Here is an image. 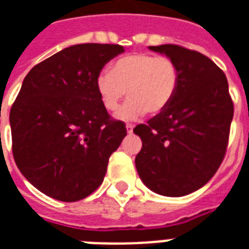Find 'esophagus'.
I'll list each match as a JSON object with an SVG mask.
<instances>
[{
    "mask_svg": "<svg viewBox=\"0 0 249 249\" xmlns=\"http://www.w3.org/2000/svg\"><path fill=\"white\" fill-rule=\"evenodd\" d=\"M133 128H134V125L126 124V132H128V133H132V132H133Z\"/></svg>",
    "mask_w": 249,
    "mask_h": 249,
    "instance_id": "34e87169",
    "label": "esophagus"
}]
</instances>
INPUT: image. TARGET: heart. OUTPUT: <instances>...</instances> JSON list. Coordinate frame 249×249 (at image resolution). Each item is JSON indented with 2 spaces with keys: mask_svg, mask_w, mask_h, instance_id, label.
<instances>
[{
  "mask_svg": "<svg viewBox=\"0 0 249 249\" xmlns=\"http://www.w3.org/2000/svg\"><path fill=\"white\" fill-rule=\"evenodd\" d=\"M179 86V67L169 56L140 53L119 58L109 66V72L96 78V91L101 104L116 110L120 101L129 99L116 117L124 121L136 120L146 112L157 115L174 99Z\"/></svg>",
  "mask_w": 249,
  "mask_h": 249,
  "instance_id": "heart-1",
  "label": "heart"
}]
</instances>
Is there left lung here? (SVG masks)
<instances>
[{
	"label": "left lung",
	"instance_id": "obj_1",
	"mask_svg": "<svg viewBox=\"0 0 249 249\" xmlns=\"http://www.w3.org/2000/svg\"><path fill=\"white\" fill-rule=\"evenodd\" d=\"M179 67V86L166 109L133 132L140 178L165 196H183L213 177L227 150L233 103L222 70L206 55L178 45L150 46Z\"/></svg>",
	"mask_w": 249,
	"mask_h": 249
}]
</instances>
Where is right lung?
<instances>
[{"mask_svg": "<svg viewBox=\"0 0 249 249\" xmlns=\"http://www.w3.org/2000/svg\"><path fill=\"white\" fill-rule=\"evenodd\" d=\"M120 45L70 46L31 68L10 109L14 161L31 185L76 202L103 183L112 153L126 136L96 91V78Z\"/></svg>", "mask_w": 249, "mask_h": 249, "instance_id": "obj_1", "label": "right lung"}]
</instances>
